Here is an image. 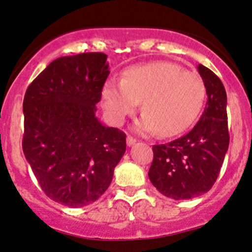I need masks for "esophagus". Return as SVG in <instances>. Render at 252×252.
I'll list each match as a JSON object with an SVG mask.
<instances>
[{
	"label": "esophagus",
	"instance_id": "1",
	"mask_svg": "<svg viewBox=\"0 0 252 252\" xmlns=\"http://www.w3.org/2000/svg\"><path fill=\"white\" fill-rule=\"evenodd\" d=\"M135 141H137V140H135L133 137H129V135H128V137L126 138V144H127V146H132V145H134Z\"/></svg>",
	"mask_w": 252,
	"mask_h": 252
}]
</instances>
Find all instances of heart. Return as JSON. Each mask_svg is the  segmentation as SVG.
Segmentation results:
<instances>
[{"instance_id":"1","label":"heart","mask_w":252,"mask_h":252,"mask_svg":"<svg viewBox=\"0 0 252 252\" xmlns=\"http://www.w3.org/2000/svg\"><path fill=\"white\" fill-rule=\"evenodd\" d=\"M205 97L206 87L199 76L177 64L157 62L135 65L123 80L107 81L102 106L108 120L120 126L143 101L144 114L134 124V131L172 137L193 125Z\"/></svg>"}]
</instances>
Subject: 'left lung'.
<instances>
[{
  "instance_id": "obj_1",
  "label": "left lung",
  "mask_w": 252,
  "mask_h": 252,
  "mask_svg": "<svg viewBox=\"0 0 252 252\" xmlns=\"http://www.w3.org/2000/svg\"><path fill=\"white\" fill-rule=\"evenodd\" d=\"M197 71L207 94L200 120L179 139L152 146L149 179L159 193L174 200L193 199L213 187L230 143L224 86L202 64L197 65Z\"/></svg>"
}]
</instances>
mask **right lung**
Returning <instances> with one entry per match:
<instances>
[{
  "label": "right lung",
  "instance_id": "add662e5",
  "mask_svg": "<svg viewBox=\"0 0 252 252\" xmlns=\"http://www.w3.org/2000/svg\"><path fill=\"white\" fill-rule=\"evenodd\" d=\"M108 66L101 52L57 58L25 94V157L44 193L69 207L96 201L126 151V134L95 114Z\"/></svg>",
  "mask_w": 252,
  "mask_h": 252
}]
</instances>
